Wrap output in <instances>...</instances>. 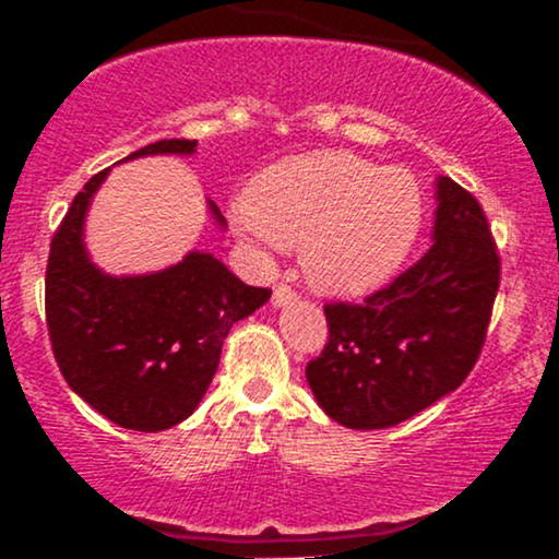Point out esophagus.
Returning a JSON list of instances; mask_svg holds the SVG:
<instances>
[{
	"label": "esophagus",
	"instance_id": "obj_1",
	"mask_svg": "<svg viewBox=\"0 0 559 559\" xmlns=\"http://www.w3.org/2000/svg\"><path fill=\"white\" fill-rule=\"evenodd\" d=\"M294 297H297V294H294L292 286L278 284V286L273 288V307H286V305H292Z\"/></svg>",
	"mask_w": 559,
	"mask_h": 559
}]
</instances>
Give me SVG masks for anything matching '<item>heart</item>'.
Returning <instances> with one entry per match:
<instances>
[{
    "mask_svg": "<svg viewBox=\"0 0 559 559\" xmlns=\"http://www.w3.org/2000/svg\"><path fill=\"white\" fill-rule=\"evenodd\" d=\"M234 215L254 241L301 247L320 292L362 297L386 286L413 254L426 199L407 168L312 152L262 170Z\"/></svg>",
    "mask_w": 559,
    "mask_h": 559,
    "instance_id": "1",
    "label": "heart"
}]
</instances>
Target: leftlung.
I'll return each instance as SVG.
<instances>
[{
	"label": "left lung",
	"instance_id": "obj_1",
	"mask_svg": "<svg viewBox=\"0 0 559 559\" xmlns=\"http://www.w3.org/2000/svg\"><path fill=\"white\" fill-rule=\"evenodd\" d=\"M433 243L362 305H325L329 344L305 376L331 420L376 431L452 394L476 365L499 254L478 199L436 178Z\"/></svg>",
	"mask_w": 559,
	"mask_h": 559
}]
</instances>
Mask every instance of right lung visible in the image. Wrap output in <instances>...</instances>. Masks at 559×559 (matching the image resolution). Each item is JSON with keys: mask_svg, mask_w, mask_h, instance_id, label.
<instances>
[{"mask_svg": "<svg viewBox=\"0 0 559 559\" xmlns=\"http://www.w3.org/2000/svg\"><path fill=\"white\" fill-rule=\"evenodd\" d=\"M197 141L163 139L128 155H194ZM110 168L96 173L57 228L47 265V329L68 386L115 426L165 431L189 418L213 381L230 325L271 299L210 252L146 275L94 265L83 223ZM215 223L226 217L207 202Z\"/></svg>", "mask_w": 559, "mask_h": 559, "instance_id": "right-lung-1", "label": "right lung"}]
</instances>
